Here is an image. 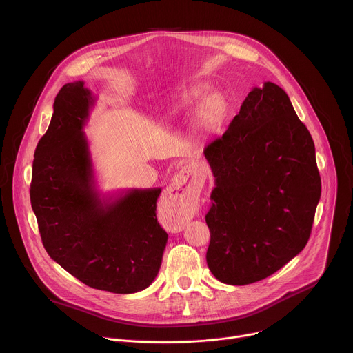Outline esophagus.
<instances>
[{
	"instance_id": "1",
	"label": "esophagus",
	"mask_w": 353,
	"mask_h": 353,
	"mask_svg": "<svg viewBox=\"0 0 353 353\" xmlns=\"http://www.w3.org/2000/svg\"><path fill=\"white\" fill-rule=\"evenodd\" d=\"M192 174V172H191V169H190V166H185V168H183L181 170H180V173H177L176 174V177H174V180H173V188L174 190H180L181 192H187L190 188H191V185H192V180L190 181V176ZM179 205H183V204H179ZM177 218L179 219H181V222H180V225H177L174 229L176 230H181L184 226H183V218H184V212H180V214H177Z\"/></svg>"
}]
</instances>
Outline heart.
<instances>
[{
  "label": "heart",
  "instance_id": "obj_1",
  "mask_svg": "<svg viewBox=\"0 0 353 353\" xmlns=\"http://www.w3.org/2000/svg\"><path fill=\"white\" fill-rule=\"evenodd\" d=\"M207 83H191L184 86L177 94V106L181 109H194V125L204 135L218 134L226 120L228 102L222 93L207 94Z\"/></svg>",
  "mask_w": 353,
  "mask_h": 353
}]
</instances>
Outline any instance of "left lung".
I'll list each match as a JSON object with an SVG mask.
<instances>
[{"label":"left lung","mask_w":353,"mask_h":353,"mask_svg":"<svg viewBox=\"0 0 353 353\" xmlns=\"http://www.w3.org/2000/svg\"><path fill=\"white\" fill-rule=\"evenodd\" d=\"M204 155L215 177L207 263L228 285L261 281L307 244L321 195L313 138L286 92L253 88Z\"/></svg>","instance_id":"8db88e82"}]
</instances>
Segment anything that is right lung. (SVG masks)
I'll return each mask as SVG.
<instances>
[{
  "mask_svg": "<svg viewBox=\"0 0 353 353\" xmlns=\"http://www.w3.org/2000/svg\"><path fill=\"white\" fill-rule=\"evenodd\" d=\"M65 83L34 150L30 203L48 256L85 285L135 293L157 278L168 233L157 219L162 188L97 190L83 131L96 97Z\"/></svg>",
  "mask_w": 353,
  "mask_h": 353,
  "instance_id": "add662e5",
  "label": "right lung"
}]
</instances>
